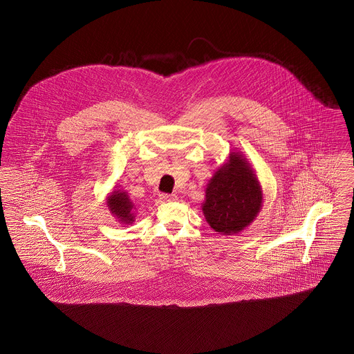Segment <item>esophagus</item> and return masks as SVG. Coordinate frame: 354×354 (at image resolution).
<instances>
[{"label": "esophagus", "instance_id": "obj_1", "mask_svg": "<svg viewBox=\"0 0 354 354\" xmlns=\"http://www.w3.org/2000/svg\"><path fill=\"white\" fill-rule=\"evenodd\" d=\"M160 199L165 202H175L176 195L175 194H160Z\"/></svg>", "mask_w": 354, "mask_h": 354}]
</instances>
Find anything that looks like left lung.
<instances>
[{
    "label": "left lung",
    "instance_id": "obj_1",
    "mask_svg": "<svg viewBox=\"0 0 354 354\" xmlns=\"http://www.w3.org/2000/svg\"><path fill=\"white\" fill-rule=\"evenodd\" d=\"M261 203L263 194L256 175L240 155L234 153L207 187L203 214L216 232L232 235L256 218Z\"/></svg>",
    "mask_w": 354,
    "mask_h": 354
}]
</instances>
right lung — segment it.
Segmentation results:
<instances>
[{"mask_svg":"<svg viewBox=\"0 0 354 354\" xmlns=\"http://www.w3.org/2000/svg\"><path fill=\"white\" fill-rule=\"evenodd\" d=\"M107 205H109V208L111 209V212H113L122 223L130 224V223L134 221V214H133L134 204L129 199V196L126 195V192L114 191L113 195L109 198Z\"/></svg>","mask_w":354,"mask_h":354,"instance_id":"obj_1","label":"right lung"}]
</instances>
